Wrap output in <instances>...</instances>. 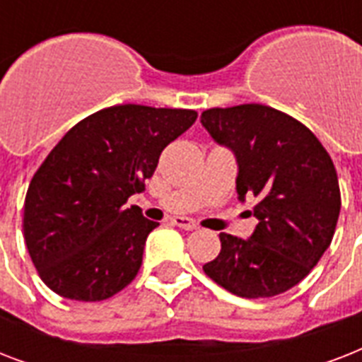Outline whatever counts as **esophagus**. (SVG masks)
Masks as SVG:
<instances>
[{"label":"esophagus","instance_id":"34e87169","mask_svg":"<svg viewBox=\"0 0 362 362\" xmlns=\"http://www.w3.org/2000/svg\"><path fill=\"white\" fill-rule=\"evenodd\" d=\"M173 223H175L176 227L184 229V231H195V229H197V223H195V221L189 220V218H182V216L175 218V220H173Z\"/></svg>","mask_w":362,"mask_h":362}]
</instances>
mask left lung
<instances>
[{
	"label": "left lung",
	"instance_id": "obj_1",
	"mask_svg": "<svg viewBox=\"0 0 362 362\" xmlns=\"http://www.w3.org/2000/svg\"><path fill=\"white\" fill-rule=\"evenodd\" d=\"M201 124L238 163L237 193L257 197L259 223L242 240L221 233V252L204 274L233 295L274 297L291 289L331 246L340 214V186L317 136L267 105L209 109Z\"/></svg>",
	"mask_w": 362,
	"mask_h": 362
}]
</instances>
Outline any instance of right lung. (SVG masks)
I'll use <instances>...</instances> for the list:
<instances>
[{
  "mask_svg": "<svg viewBox=\"0 0 362 362\" xmlns=\"http://www.w3.org/2000/svg\"><path fill=\"white\" fill-rule=\"evenodd\" d=\"M195 120V110L116 105L73 125L52 148L25 193L24 238L54 293L95 303L133 281L159 223L125 203Z\"/></svg>",
  "mask_w": 362,
  "mask_h": 362,
  "instance_id": "add662e5",
  "label": "right lung"
}]
</instances>
